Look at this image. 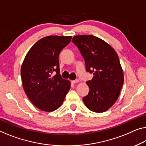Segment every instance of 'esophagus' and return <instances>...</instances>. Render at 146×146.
Returning a JSON list of instances; mask_svg holds the SVG:
<instances>
[{"mask_svg":"<svg viewBox=\"0 0 146 146\" xmlns=\"http://www.w3.org/2000/svg\"><path fill=\"white\" fill-rule=\"evenodd\" d=\"M72 83H73V84H75V83H77V82H79V79H75V80H72Z\"/></svg>","mask_w":146,"mask_h":146,"instance_id":"obj_1","label":"esophagus"}]
</instances>
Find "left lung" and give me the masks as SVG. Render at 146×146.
Here are the masks:
<instances>
[{"label": "left lung", "mask_w": 146, "mask_h": 146, "mask_svg": "<svg viewBox=\"0 0 146 146\" xmlns=\"http://www.w3.org/2000/svg\"><path fill=\"white\" fill-rule=\"evenodd\" d=\"M72 42L84 58L86 71L94 75L86 82L89 92L82 98L84 103L92 111H106L117 100L123 85L118 55L107 42L91 35L75 36Z\"/></svg>", "instance_id": "left-lung-1"}]
</instances>
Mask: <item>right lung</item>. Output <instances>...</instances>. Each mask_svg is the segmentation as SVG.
I'll return each instance as SVG.
<instances>
[{"instance_id":"right-lung-1","label":"right lung","mask_w":146,"mask_h":146,"mask_svg":"<svg viewBox=\"0 0 146 146\" xmlns=\"http://www.w3.org/2000/svg\"><path fill=\"white\" fill-rule=\"evenodd\" d=\"M71 36H48L40 39L27 52L21 67L23 90L34 106L50 112L60 108L71 87L60 75L59 54ZM54 71L56 75L51 77Z\"/></svg>"}]
</instances>
